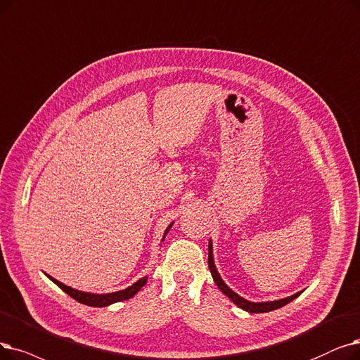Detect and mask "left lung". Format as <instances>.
<instances>
[{"label": "left lung", "mask_w": 360, "mask_h": 360, "mask_svg": "<svg viewBox=\"0 0 360 360\" xmlns=\"http://www.w3.org/2000/svg\"><path fill=\"white\" fill-rule=\"evenodd\" d=\"M212 241H209V269H210V274L213 276V281L216 283V285L219 287V290H221L225 295H228L229 299L236 303L238 307L250 311V314H264V311H271V310H275V309H279L283 307L285 304H288L290 302H292L295 297H299L300 292H295L290 297H287V299H281V300H275V302H263V303H253V302H248L245 299H243L241 295H238L237 292H233L225 283L222 281L221 275L217 274L216 271V266H214V262H213V253H212Z\"/></svg>", "instance_id": "obj_1"}]
</instances>
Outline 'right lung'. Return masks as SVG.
I'll list each match as a JSON object with an SVG mask.
<instances>
[{
	"instance_id": "right-lung-1",
	"label": "right lung",
	"mask_w": 360,
	"mask_h": 360,
	"mask_svg": "<svg viewBox=\"0 0 360 360\" xmlns=\"http://www.w3.org/2000/svg\"><path fill=\"white\" fill-rule=\"evenodd\" d=\"M170 224L165 232L163 236V240L166 237V233L169 232V229L172 228ZM54 284H57L61 290H63L66 294H69L72 299H75L76 302H79L82 304H86V306H94V307H104V306H108V304H113V303H117V302H122V300H128L131 299V297H134L139 290H141L146 283H147V276L141 278L139 281H136L135 284H132L131 287H128L127 290H120V291H116V292H108V294H92V292H84V291H77L72 287H68L65 284H61L60 281L49 276Z\"/></svg>"
}]
</instances>
